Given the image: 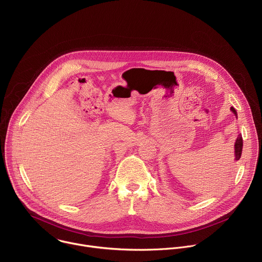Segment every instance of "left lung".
I'll return each mask as SVG.
<instances>
[{"label": "left lung", "instance_id": "1", "mask_svg": "<svg viewBox=\"0 0 262 262\" xmlns=\"http://www.w3.org/2000/svg\"><path fill=\"white\" fill-rule=\"evenodd\" d=\"M230 110L233 112L235 116H237V115H236V111H235V108H234L233 106H231ZM242 151H243V138H242V135L239 134L238 137H237V139H236L235 145H234V157H235L234 159H235V161H238V160L241 159Z\"/></svg>", "mask_w": 262, "mask_h": 262}]
</instances>
